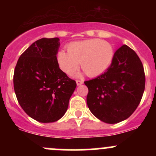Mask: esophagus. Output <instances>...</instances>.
<instances>
[{
  "label": "esophagus",
  "instance_id": "esophagus-1",
  "mask_svg": "<svg viewBox=\"0 0 156 156\" xmlns=\"http://www.w3.org/2000/svg\"><path fill=\"white\" fill-rule=\"evenodd\" d=\"M76 83H77V85L79 86V85H81V84H82L83 83H84V81H81V80H77Z\"/></svg>",
  "mask_w": 156,
  "mask_h": 156
}]
</instances>
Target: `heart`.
Returning <instances> with one entry per match:
<instances>
[{"label":"heart","mask_w":156,"mask_h":156,"mask_svg":"<svg viewBox=\"0 0 156 156\" xmlns=\"http://www.w3.org/2000/svg\"><path fill=\"white\" fill-rule=\"evenodd\" d=\"M67 51L58 53L57 62L59 68L68 75L78 69L80 62L88 76H97L109 67L114 57L112 46L100 39L72 42L67 46Z\"/></svg>","instance_id":"heart-1"}]
</instances>
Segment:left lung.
Masks as SVG:
<instances>
[{
	"mask_svg": "<svg viewBox=\"0 0 156 156\" xmlns=\"http://www.w3.org/2000/svg\"><path fill=\"white\" fill-rule=\"evenodd\" d=\"M144 66L134 50L122 45L102 75L84 81L90 111L103 122L116 124L130 117L145 90Z\"/></svg>",
	"mask_w": 156,
	"mask_h": 156,
	"instance_id": "8db88e82",
	"label": "left lung"
}]
</instances>
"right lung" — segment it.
<instances>
[{"instance_id":"add662e5","label":"right lung","mask_w":156,"mask_h":156,"mask_svg":"<svg viewBox=\"0 0 156 156\" xmlns=\"http://www.w3.org/2000/svg\"><path fill=\"white\" fill-rule=\"evenodd\" d=\"M58 37L32 44L17 61L13 86L25 112L42 123L54 122L65 115L76 82L59 69Z\"/></svg>"}]
</instances>
